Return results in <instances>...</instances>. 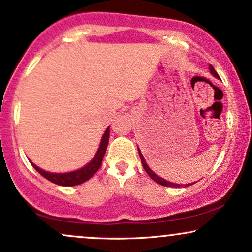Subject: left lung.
I'll return each instance as SVG.
<instances>
[{
  "instance_id": "obj_1",
  "label": "left lung",
  "mask_w": 252,
  "mask_h": 252,
  "mask_svg": "<svg viewBox=\"0 0 252 252\" xmlns=\"http://www.w3.org/2000/svg\"><path fill=\"white\" fill-rule=\"evenodd\" d=\"M209 68H210V72H211V74H212L213 77H216V78H219L218 73H217L216 70H215V68H213V66H212V65H210V67H209ZM137 149H138V154H140L141 161H142V166H143L144 170H146V172H147V174H148V175L150 176V178H152L153 180H154L155 182H158V184L162 185V186H167V187H181V186H185V187H187V186H189V185H192V184H186V185H179V184H174V182H169V181L164 180V179H162V178H160V176H158V175H156L155 173L153 172V170L149 168V166H148V164H147L146 160H144V158H143L142 153H141L140 148H137Z\"/></svg>"
}]
</instances>
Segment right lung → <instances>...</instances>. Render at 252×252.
I'll return each instance as SVG.
<instances>
[{
    "mask_svg": "<svg viewBox=\"0 0 252 252\" xmlns=\"http://www.w3.org/2000/svg\"><path fill=\"white\" fill-rule=\"evenodd\" d=\"M109 135L110 126H108L105 132H104L102 141H100L99 144V148H98L94 158H92L88 164H85L83 168L68 173H51L39 168V167H37L36 164H34L33 162H32V166H33L43 178H46L47 180L53 182V184L59 185V186H76V185L83 184V182L88 181L90 178H92L94 173H97V170L99 169L100 166H102L104 154H105L106 147H108L109 143Z\"/></svg>",
    "mask_w": 252,
    "mask_h": 252,
    "instance_id": "add662e5",
    "label": "right lung"
}]
</instances>
